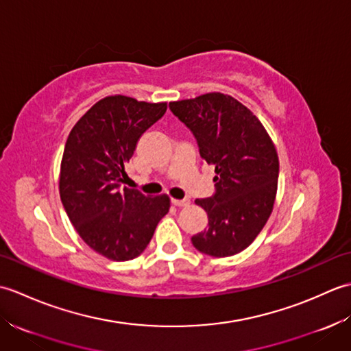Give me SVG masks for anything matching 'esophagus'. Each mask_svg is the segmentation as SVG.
Segmentation results:
<instances>
[{
  "instance_id": "esophagus-1",
  "label": "esophagus",
  "mask_w": 351,
  "mask_h": 351,
  "mask_svg": "<svg viewBox=\"0 0 351 351\" xmlns=\"http://www.w3.org/2000/svg\"><path fill=\"white\" fill-rule=\"evenodd\" d=\"M171 204L175 206H187L190 205V199H171Z\"/></svg>"
}]
</instances>
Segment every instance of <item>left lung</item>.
I'll use <instances>...</instances> for the list:
<instances>
[{"label":"left lung","mask_w":351,"mask_h":351,"mask_svg":"<svg viewBox=\"0 0 351 351\" xmlns=\"http://www.w3.org/2000/svg\"><path fill=\"white\" fill-rule=\"evenodd\" d=\"M169 107L196 137L200 156L215 166V193L196 199L208 214V229L195 237V247L225 258L249 247L273 211L279 158L259 119L232 96L219 92Z\"/></svg>","instance_id":"left-lung-1"}]
</instances>
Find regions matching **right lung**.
Masks as SVG:
<instances>
[{
  "label": "right lung",
  "mask_w": 351,
  "mask_h": 351,
  "mask_svg": "<svg viewBox=\"0 0 351 351\" xmlns=\"http://www.w3.org/2000/svg\"><path fill=\"white\" fill-rule=\"evenodd\" d=\"M167 104L114 95L98 101L73 126L60 167V199L83 241L111 261L143 252L158 221L169 213L166 195L149 197L122 189L126 162Z\"/></svg>",
  "instance_id": "add662e5"
}]
</instances>
